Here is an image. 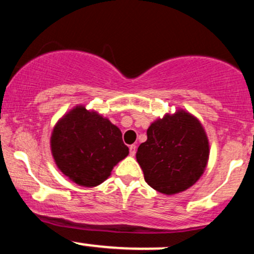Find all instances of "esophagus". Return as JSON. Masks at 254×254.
I'll return each instance as SVG.
<instances>
[{
    "label": "esophagus",
    "mask_w": 254,
    "mask_h": 254,
    "mask_svg": "<svg viewBox=\"0 0 254 254\" xmlns=\"http://www.w3.org/2000/svg\"><path fill=\"white\" fill-rule=\"evenodd\" d=\"M129 149H130V155L131 156H133L136 154V149H137V147L135 144H131L130 147H129Z\"/></svg>",
    "instance_id": "1"
}]
</instances>
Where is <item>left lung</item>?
I'll use <instances>...</instances> for the list:
<instances>
[{
  "instance_id": "left-lung-1",
  "label": "left lung",
  "mask_w": 254,
  "mask_h": 254,
  "mask_svg": "<svg viewBox=\"0 0 254 254\" xmlns=\"http://www.w3.org/2000/svg\"><path fill=\"white\" fill-rule=\"evenodd\" d=\"M147 136L136 159L154 190L172 196L190 189L203 176L210 145L199 119L189 111L165 113L150 124Z\"/></svg>"
}]
</instances>
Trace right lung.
I'll return each instance as SVG.
<instances>
[{
    "label": "right lung",
    "mask_w": 254,
    "mask_h": 254,
    "mask_svg": "<svg viewBox=\"0 0 254 254\" xmlns=\"http://www.w3.org/2000/svg\"><path fill=\"white\" fill-rule=\"evenodd\" d=\"M50 148L58 170L84 188L104 183L113 167L129 155L121 129L84 105H76L58 119Z\"/></svg>",
    "instance_id": "1"
}]
</instances>
